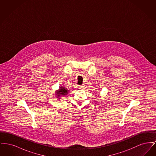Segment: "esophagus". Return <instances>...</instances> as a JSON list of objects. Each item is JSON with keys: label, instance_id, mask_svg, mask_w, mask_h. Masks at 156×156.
Wrapping results in <instances>:
<instances>
[{"label": "esophagus", "instance_id": "esophagus-1", "mask_svg": "<svg viewBox=\"0 0 156 156\" xmlns=\"http://www.w3.org/2000/svg\"><path fill=\"white\" fill-rule=\"evenodd\" d=\"M84 88H85V86H84L83 85H80V86H79V88H80V89H84Z\"/></svg>", "mask_w": 156, "mask_h": 156}]
</instances>
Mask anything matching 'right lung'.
Instances as JSON below:
<instances>
[{
  "instance_id": "add662e5",
  "label": "right lung",
  "mask_w": 156,
  "mask_h": 156,
  "mask_svg": "<svg viewBox=\"0 0 156 156\" xmlns=\"http://www.w3.org/2000/svg\"><path fill=\"white\" fill-rule=\"evenodd\" d=\"M68 92L69 90H68L67 88L64 87H59V89L55 90V95L57 99H61L62 98L61 97H66V95L68 94Z\"/></svg>"
}]
</instances>
